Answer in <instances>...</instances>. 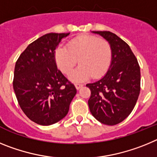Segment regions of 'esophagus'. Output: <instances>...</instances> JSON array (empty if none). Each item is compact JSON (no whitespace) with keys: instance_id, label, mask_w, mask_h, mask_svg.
Segmentation results:
<instances>
[{"instance_id":"obj_1","label":"esophagus","mask_w":157,"mask_h":157,"mask_svg":"<svg viewBox=\"0 0 157 157\" xmlns=\"http://www.w3.org/2000/svg\"><path fill=\"white\" fill-rule=\"evenodd\" d=\"M75 88L77 89V90H79V89H81L82 87L83 86V84H80V83H75Z\"/></svg>"}]
</instances>
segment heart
Listing matches in <instances>:
<instances>
[{"instance_id": "heart-1", "label": "heart", "mask_w": 157, "mask_h": 157, "mask_svg": "<svg viewBox=\"0 0 157 157\" xmlns=\"http://www.w3.org/2000/svg\"><path fill=\"white\" fill-rule=\"evenodd\" d=\"M78 59L79 67L72 72L70 79L79 82L91 76L99 78L106 73L112 59V50L106 41L91 35L76 37L67 44V47H57L55 60L59 69L66 75L70 74Z\"/></svg>"}]
</instances>
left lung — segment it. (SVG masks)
Segmentation results:
<instances>
[{
  "label": "left lung",
  "mask_w": 157,
  "mask_h": 157,
  "mask_svg": "<svg viewBox=\"0 0 157 157\" xmlns=\"http://www.w3.org/2000/svg\"><path fill=\"white\" fill-rule=\"evenodd\" d=\"M109 43L112 59L103 78L88 83L91 91L88 105L100 123L116 125L132 112L140 94L141 72L135 56L125 41L110 31H92Z\"/></svg>",
  "instance_id": "obj_1"
}]
</instances>
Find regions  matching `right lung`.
Returning <instances> with one entry per match:
<instances>
[{"label": "right lung", "mask_w": 157, "mask_h": 157, "mask_svg": "<svg viewBox=\"0 0 157 157\" xmlns=\"http://www.w3.org/2000/svg\"><path fill=\"white\" fill-rule=\"evenodd\" d=\"M70 33H49L30 44L19 56L13 89L25 115L34 123L49 126L67 116L77 90L57 69L55 50Z\"/></svg>", "instance_id": "1"}]
</instances>
